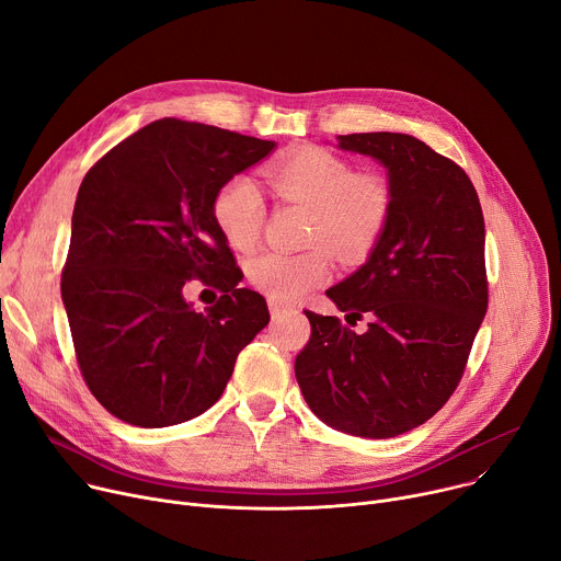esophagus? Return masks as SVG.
Returning a JSON list of instances; mask_svg holds the SVG:
<instances>
[{"instance_id": "34e87169", "label": "esophagus", "mask_w": 561, "mask_h": 561, "mask_svg": "<svg viewBox=\"0 0 561 561\" xmlns=\"http://www.w3.org/2000/svg\"><path fill=\"white\" fill-rule=\"evenodd\" d=\"M268 309H271V316H273V318H279V316H284L286 311H290L288 305H284V302H279V300H273V297L268 300Z\"/></svg>"}]
</instances>
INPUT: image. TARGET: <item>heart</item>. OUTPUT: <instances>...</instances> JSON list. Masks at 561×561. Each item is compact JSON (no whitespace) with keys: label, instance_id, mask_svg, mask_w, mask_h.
<instances>
[{"label":"heart","instance_id":"heart-1","mask_svg":"<svg viewBox=\"0 0 561 561\" xmlns=\"http://www.w3.org/2000/svg\"><path fill=\"white\" fill-rule=\"evenodd\" d=\"M271 190L311 209L305 252H261L248 264V279L273 300H300L333 273L329 247L343 261H358L381 239L394 194L379 173L356 169L324 148H300L264 169ZM218 230L237 250H250L264 226V201L248 178H232L211 203Z\"/></svg>","mask_w":561,"mask_h":561}]
</instances>
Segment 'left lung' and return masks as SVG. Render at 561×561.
Here are the masks:
<instances>
[{
	"label": "left lung",
	"mask_w": 561,
	"mask_h": 561,
	"mask_svg": "<svg viewBox=\"0 0 561 561\" xmlns=\"http://www.w3.org/2000/svg\"><path fill=\"white\" fill-rule=\"evenodd\" d=\"M339 146L388 169L394 203L367 264L327 290L367 331L307 311L295 377L324 424L386 439L431 420L465 375L490 302L484 220L462 167L424 141L354 133Z\"/></svg>",
	"instance_id": "left-lung-1"
}]
</instances>
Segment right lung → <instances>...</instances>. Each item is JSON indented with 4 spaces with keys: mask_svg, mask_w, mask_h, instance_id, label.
<instances>
[{
    "mask_svg": "<svg viewBox=\"0 0 561 561\" xmlns=\"http://www.w3.org/2000/svg\"><path fill=\"white\" fill-rule=\"evenodd\" d=\"M275 141L158 119L85 173L71 216L62 302L81 375L117 420L162 428L194 420L226 390L239 352L271 320L218 230L216 192ZM192 278L224 295L205 314Z\"/></svg>",
    "mask_w": 561,
    "mask_h": 561,
    "instance_id": "right-lung-1",
    "label": "right lung"
}]
</instances>
